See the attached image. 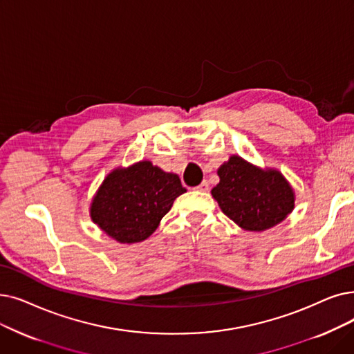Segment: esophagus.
<instances>
[{
  "mask_svg": "<svg viewBox=\"0 0 354 354\" xmlns=\"http://www.w3.org/2000/svg\"><path fill=\"white\" fill-rule=\"evenodd\" d=\"M208 182L207 180H203L201 183H199V185L195 188V189H198V191H201V192H207L208 191Z\"/></svg>",
  "mask_w": 354,
  "mask_h": 354,
  "instance_id": "esophagus-1",
  "label": "esophagus"
}]
</instances>
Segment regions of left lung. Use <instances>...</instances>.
<instances>
[{"label": "left lung", "instance_id": "obj_1", "mask_svg": "<svg viewBox=\"0 0 354 354\" xmlns=\"http://www.w3.org/2000/svg\"><path fill=\"white\" fill-rule=\"evenodd\" d=\"M211 194L230 220L249 232H263L294 208V191L278 171H262L239 156L218 169Z\"/></svg>", "mask_w": 354, "mask_h": 354}]
</instances>
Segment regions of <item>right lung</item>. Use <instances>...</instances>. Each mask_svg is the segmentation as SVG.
I'll list each match as a JSON object with an SVG mask.
<instances>
[{"label":"right lung","mask_w":354,"mask_h":354,"mask_svg":"<svg viewBox=\"0 0 354 354\" xmlns=\"http://www.w3.org/2000/svg\"><path fill=\"white\" fill-rule=\"evenodd\" d=\"M183 192L178 175L139 162L105 178L92 201L91 218L120 243L143 241Z\"/></svg>","instance_id":"obj_1"}]
</instances>
